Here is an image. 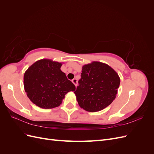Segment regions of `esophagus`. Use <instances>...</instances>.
<instances>
[{"instance_id":"esophagus-1","label":"esophagus","mask_w":154,"mask_h":154,"mask_svg":"<svg viewBox=\"0 0 154 154\" xmlns=\"http://www.w3.org/2000/svg\"><path fill=\"white\" fill-rule=\"evenodd\" d=\"M72 82L74 83V85H75V86H77V85H78V80H77V79H76V78H74L73 80H72Z\"/></svg>"}]
</instances>
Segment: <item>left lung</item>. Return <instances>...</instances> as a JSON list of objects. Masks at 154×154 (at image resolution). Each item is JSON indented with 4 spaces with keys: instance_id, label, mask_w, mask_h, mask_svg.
Segmentation results:
<instances>
[{
    "instance_id": "obj_1",
    "label": "left lung",
    "mask_w": 154,
    "mask_h": 154,
    "mask_svg": "<svg viewBox=\"0 0 154 154\" xmlns=\"http://www.w3.org/2000/svg\"><path fill=\"white\" fill-rule=\"evenodd\" d=\"M79 85L74 91L79 105L88 112L104 109L116 97L120 78L107 64L93 62L82 67Z\"/></svg>"
}]
</instances>
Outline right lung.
I'll return each mask as SVG.
<instances>
[{"mask_svg": "<svg viewBox=\"0 0 154 154\" xmlns=\"http://www.w3.org/2000/svg\"><path fill=\"white\" fill-rule=\"evenodd\" d=\"M62 63L42 59L24 73V86L29 100L40 108L53 109L62 103L65 95L76 87L60 67Z\"/></svg>", "mask_w": 154, "mask_h": 154, "instance_id": "obj_1", "label": "right lung"}]
</instances>
